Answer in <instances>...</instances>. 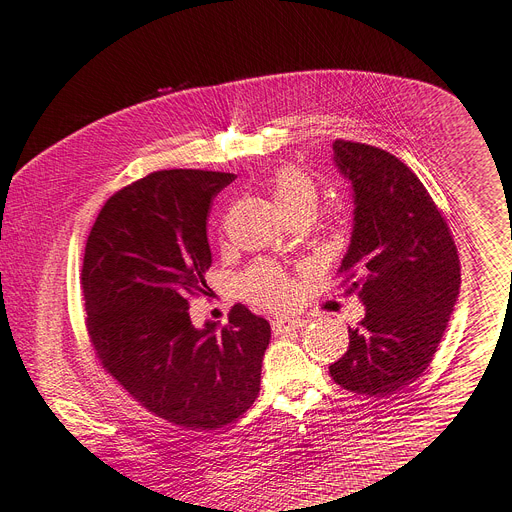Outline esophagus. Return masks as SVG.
<instances>
[{
    "label": "esophagus",
    "mask_w": 512,
    "mask_h": 512,
    "mask_svg": "<svg viewBox=\"0 0 512 512\" xmlns=\"http://www.w3.org/2000/svg\"><path fill=\"white\" fill-rule=\"evenodd\" d=\"M306 325L304 319L300 317H280L271 321V327H274L276 333H288V331H298Z\"/></svg>",
    "instance_id": "obj_1"
}]
</instances>
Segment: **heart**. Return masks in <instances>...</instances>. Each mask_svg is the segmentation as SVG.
<instances>
[{"label":"heart","instance_id":"1","mask_svg":"<svg viewBox=\"0 0 512 512\" xmlns=\"http://www.w3.org/2000/svg\"><path fill=\"white\" fill-rule=\"evenodd\" d=\"M280 212L286 216L296 210H315L317 185L313 179L294 166L280 168L271 183ZM243 296L265 306H284L292 300V282L282 269L259 263L238 280Z\"/></svg>","mask_w":512,"mask_h":512}]
</instances>
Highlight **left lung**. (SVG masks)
Segmentation results:
<instances>
[{
    "label": "left lung",
    "mask_w": 512,
    "mask_h": 512,
    "mask_svg": "<svg viewBox=\"0 0 512 512\" xmlns=\"http://www.w3.org/2000/svg\"><path fill=\"white\" fill-rule=\"evenodd\" d=\"M333 160L352 185L354 228L339 274L366 306L350 348L329 366L348 391L387 397L432 362L461 286L453 234L422 181L393 154L335 140Z\"/></svg>",
    "instance_id": "8db88e82"
}]
</instances>
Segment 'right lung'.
I'll return each instance as SVG.
<instances>
[{"mask_svg": "<svg viewBox=\"0 0 512 512\" xmlns=\"http://www.w3.org/2000/svg\"><path fill=\"white\" fill-rule=\"evenodd\" d=\"M234 175L158 170L117 191L86 241L82 292L96 358L154 416L218 430L259 395L271 327L245 304L197 329L189 294L212 265L208 214ZM206 286V284H203Z\"/></svg>", "mask_w": 512, "mask_h": 512, "instance_id": "right-lung-1", "label": "right lung"}]
</instances>
